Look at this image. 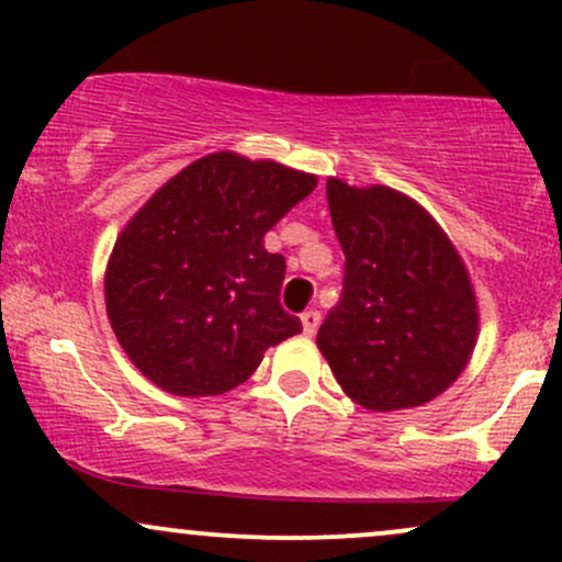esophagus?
I'll list each match as a JSON object with an SVG mask.
<instances>
[{
    "instance_id": "34e87169",
    "label": "esophagus",
    "mask_w": 562,
    "mask_h": 562,
    "mask_svg": "<svg viewBox=\"0 0 562 562\" xmlns=\"http://www.w3.org/2000/svg\"><path fill=\"white\" fill-rule=\"evenodd\" d=\"M301 325H303V333L306 335H314L319 327V312L317 308H308V312L301 314Z\"/></svg>"
}]
</instances>
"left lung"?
<instances>
[{
	"instance_id": "obj_1",
	"label": "left lung",
	"mask_w": 562,
	"mask_h": 562,
	"mask_svg": "<svg viewBox=\"0 0 562 562\" xmlns=\"http://www.w3.org/2000/svg\"><path fill=\"white\" fill-rule=\"evenodd\" d=\"M327 203L346 274L317 333L322 357L364 409L430 402L460 378L479 338L465 263L436 218L398 190L330 177Z\"/></svg>"
}]
</instances>
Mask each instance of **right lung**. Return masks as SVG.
<instances>
[{
  "label": "right lung",
  "instance_id": "1",
  "mask_svg": "<svg viewBox=\"0 0 562 562\" xmlns=\"http://www.w3.org/2000/svg\"><path fill=\"white\" fill-rule=\"evenodd\" d=\"M314 187V173L224 150L142 205L105 272L108 319L142 375L173 396H218L301 333L280 306L285 259L263 235Z\"/></svg>",
  "mask_w": 562,
  "mask_h": 562
}]
</instances>
